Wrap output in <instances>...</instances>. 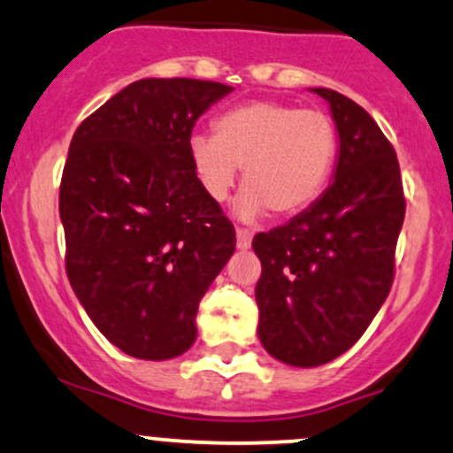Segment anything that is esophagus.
<instances>
[{"label":"esophagus","instance_id":"34e87169","mask_svg":"<svg viewBox=\"0 0 453 453\" xmlns=\"http://www.w3.org/2000/svg\"><path fill=\"white\" fill-rule=\"evenodd\" d=\"M252 244V233L248 228H237V248L240 250H248Z\"/></svg>","mask_w":453,"mask_h":453}]
</instances>
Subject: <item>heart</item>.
I'll list each match as a JSON object with an SVG mask.
<instances>
[{"mask_svg": "<svg viewBox=\"0 0 453 453\" xmlns=\"http://www.w3.org/2000/svg\"><path fill=\"white\" fill-rule=\"evenodd\" d=\"M216 135L192 134L189 162L211 201L222 203L242 173L237 216L257 220L265 211L291 218L324 192L339 155V131L322 110L283 101H248L222 111Z\"/></svg>", "mask_w": 453, "mask_h": 453, "instance_id": "1", "label": "heart"}]
</instances>
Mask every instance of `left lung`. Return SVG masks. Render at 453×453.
<instances>
[{
    "label": "left lung",
    "mask_w": 453,
    "mask_h": 453,
    "mask_svg": "<svg viewBox=\"0 0 453 453\" xmlns=\"http://www.w3.org/2000/svg\"><path fill=\"white\" fill-rule=\"evenodd\" d=\"M339 131L334 181L306 211L252 240L259 339L274 358L318 367L352 348L395 276L406 198L395 149L352 99L313 88Z\"/></svg>",
    "instance_id": "1"
}]
</instances>
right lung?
<instances>
[{"instance_id":"right-lung-1","label":"right lung","mask_w":453,"mask_h":453,"mask_svg":"<svg viewBox=\"0 0 453 453\" xmlns=\"http://www.w3.org/2000/svg\"><path fill=\"white\" fill-rule=\"evenodd\" d=\"M218 81L138 80L92 111L60 183L66 276L104 337L144 361L179 357L235 228L198 183L192 129L228 95Z\"/></svg>"}]
</instances>
